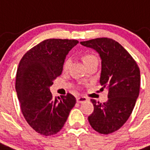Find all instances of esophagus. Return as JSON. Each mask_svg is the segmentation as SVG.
I'll return each mask as SVG.
<instances>
[{
  "instance_id": "34e87169",
  "label": "esophagus",
  "mask_w": 150,
  "mask_h": 150,
  "mask_svg": "<svg viewBox=\"0 0 150 150\" xmlns=\"http://www.w3.org/2000/svg\"><path fill=\"white\" fill-rule=\"evenodd\" d=\"M87 100H88V99L86 97H77L76 98V102L77 103H83V102H86Z\"/></svg>"
}]
</instances>
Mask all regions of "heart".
I'll use <instances>...</instances> for the list:
<instances>
[{"mask_svg": "<svg viewBox=\"0 0 150 150\" xmlns=\"http://www.w3.org/2000/svg\"><path fill=\"white\" fill-rule=\"evenodd\" d=\"M82 60L83 62H84V64H86L88 62H92V61H94V60H98L97 58V57L93 54H92V53H86L85 55H83L82 57ZM70 59L67 58L64 60V63H63V65H62V69H63V70L66 71L69 67V64H70Z\"/></svg>", "mask_w": 150, "mask_h": 150, "instance_id": "obj_1", "label": "heart"}]
</instances>
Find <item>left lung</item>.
Returning <instances> with one entry per match:
<instances>
[{
    "instance_id": "1",
    "label": "left lung",
    "mask_w": 150,
    "mask_h": 150,
    "mask_svg": "<svg viewBox=\"0 0 150 150\" xmlns=\"http://www.w3.org/2000/svg\"><path fill=\"white\" fill-rule=\"evenodd\" d=\"M81 44L99 53L100 84L109 89L106 102L91 100L94 110L88 122L99 133H113L126 122L135 106L140 91L139 67L123 46L112 39L96 38Z\"/></svg>"
}]
</instances>
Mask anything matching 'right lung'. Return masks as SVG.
I'll return each instance as SVG.
<instances>
[{
	"mask_svg": "<svg viewBox=\"0 0 150 150\" xmlns=\"http://www.w3.org/2000/svg\"><path fill=\"white\" fill-rule=\"evenodd\" d=\"M76 40L47 39L26 52L16 76V91L24 117L36 132L51 136L61 130L76 98L70 93L53 98L50 87L62 73L68 52Z\"/></svg>",
	"mask_w": 150,
	"mask_h": 150,
	"instance_id": "1",
	"label": "right lung"
}]
</instances>
